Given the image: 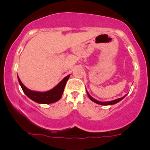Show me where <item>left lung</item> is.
<instances>
[{"mask_svg":"<svg viewBox=\"0 0 150 150\" xmlns=\"http://www.w3.org/2000/svg\"><path fill=\"white\" fill-rule=\"evenodd\" d=\"M86 92H87V94H88V96L89 99H90L92 101V102H95V103H96V104H101V105H112V104H115L117 103V102H120V101H121L122 99H124V98H125V96H126V95H125V96H124L123 97L119 98V99H115V100H113V101H110V102H99V101H98V100H96V99H93V98L92 97V96H90V94H89L88 92L87 91H86Z\"/></svg>","mask_w":150,"mask_h":150,"instance_id":"1","label":"left lung"}]
</instances>
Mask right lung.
Returning <instances> with one entry per match:
<instances>
[{"mask_svg": "<svg viewBox=\"0 0 150 150\" xmlns=\"http://www.w3.org/2000/svg\"><path fill=\"white\" fill-rule=\"evenodd\" d=\"M69 76H70V75H68L54 88L45 92L34 91L30 90L24 86L19 77H18V81H19V83L22 87L23 92L30 99L39 104H51L57 102L61 99L63 92H64L66 83L67 80L69 79Z\"/></svg>", "mask_w": 150, "mask_h": 150, "instance_id": "right-lung-1", "label": "right lung"}]
</instances>
